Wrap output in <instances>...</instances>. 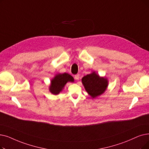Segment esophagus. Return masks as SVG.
I'll list each match as a JSON object with an SVG mask.
<instances>
[{"instance_id":"1","label":"esophagus","mask_w":149,"mask_h":149,"mask_svg":"<svg viewBox=\"0 0 149 149\" xmlns=\"http://www.w3.org/2000/svg\"><path fill=\"white\" fill-rule=\"evenodd\" d=\"M74 78L75 80H79L80 78V75L79 74H77L74 76Z\"/></svg>"}]
</instances>
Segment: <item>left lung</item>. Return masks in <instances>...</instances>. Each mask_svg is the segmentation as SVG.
I'll use <instances>...</instances> for the list:
<instances>
[{
    "instance_id": "obj_1",
    "label": "left lung",
    "mask_w": 149,
    "mask_h": 149,
    "mask_svg": "<svg viewBox=\"0 0 149 149\" xmlns=\"http://www.w3.org/2000/svg\"><path fill=\"white\" fill-rule=\"evenodd\" d=\"M82 84L86 91L91 97L95 99L105 92L108 86V80L105 77H100L95 71L84 76L81 79Z\"/></svg>"
}]
</instances>
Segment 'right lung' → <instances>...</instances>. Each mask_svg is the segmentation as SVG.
Masks as SVG:
<instances>
[{
	"mask_svg": "<svg viewBox=\"0 0 149 149\" xmlns=\"http://www.w3.org/2000/svg\"><path fill=\"white\" fill-rule=\"evenodd\" d=\"M74 79L68 73H58L51 79L49 86V91L54 95L59 94L63 90L68 82H74Z\"/></svg>",
	"mask_w": 149,
	"mask_h": 149,
	"instance_id": "right-lung-1",
	"label": "right lung"
}]
</instances>
